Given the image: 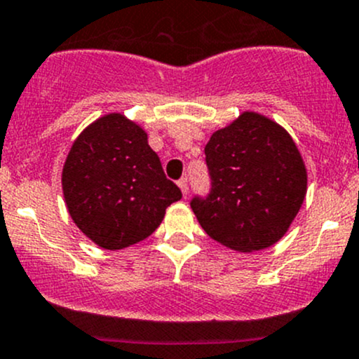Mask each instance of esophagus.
<instances>
[{
  "mask_svg": "<svg viewBox=\"0 0 359 359\" xmlns=\"http://www.w3.org/2000/svg\"><path fill=\"white\" fill-rule=\"evenodd\" d=\"M177 184H179V187H180V191H182V194L187 196V192H189V184H187L186 177H182V179H180Z\"/></svg>",
  "mask_w": 359,
  "mask_h": 359,
  "instance_id": "esophagus-1",
  "label": "esophagus"
}]
</instances>
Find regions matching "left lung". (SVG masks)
I'll list each match as a JSON object with an SVG mask.
<instances>
[{"label":"left lung","mask_w":359,"mask_h":359,"mask_svg":"<svg viewBox=\"0 0 359 359\" xmlns=\"http://www.w3.org/2000/svg\"><path fill=\"white\" fill-rule=\"evenodd\" d=\"M205 154L210 194L191 201L205 232L241 252L277 243L306 194V168L292 137L266 116L244 111L211 135Z\"/></svg>","instance_id":"left-lung-1"}]
</instances>
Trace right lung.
<instances>
[{"label":"right lung","mask_w":359,"mask_h":359,"mask_svg":"<svg viewBox=\"0 0 359 359\" xmlns=\"http://www.w3.org/2000/svg\"><path fill=\"white\" fill-rule=\"evenodd\" d=\"M62 186L75 225L111 251L151 236L165 210L182 198L148 134L120 113L101 116L75 139Z\"/></svg>","instance_id":"add662e5"}]
</instances>
